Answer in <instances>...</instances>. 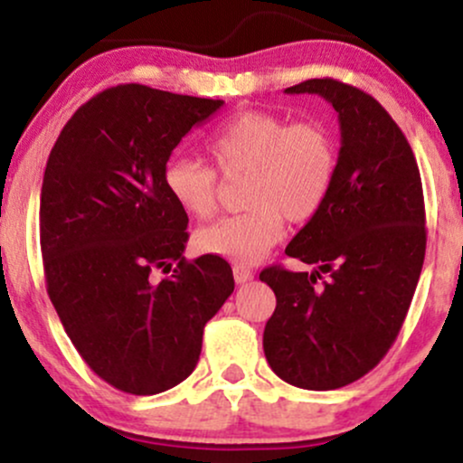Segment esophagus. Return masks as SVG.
<instances>
[{"label":"esophagus","mask_w":463,"mask_h":463,"mask_svg":"<svg viewBox=\"0 0 463 463\" xmlns=\"http://www.w3.org/2000/svg\"><path fill=\"white\" fill-rule=\"evenodd\" d=\"M232 274H235V281L240 283V286H241V283H248L252 277H255L250 268H246V266H235V268H232Z\"/></svg>","instance_id":"obj_1"}]
</instances>
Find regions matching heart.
<instances>
[{
  "mask_svg": "<svg viewBox=\"0 0 463 463\" xmlns=\"http://www.w3.org/2000/svg\"><path fill=\"white\" fill-rule=\"evenodd\" d=\"M206 151L223 177L246 175L240 215L200 228L195 246L204 255L255 263L281 241L289 223H307L332 193L338 146L318 120L292 123L272 111H240L217 127ZM206 162L171 157L162 182L186 215L206 220L220 200V177Z\"/></svg>",
  "mask_w": 463,
  "mask_h": 463,
  "instance_id": "heart-1",
  "label": "heart"
}]
</instances>
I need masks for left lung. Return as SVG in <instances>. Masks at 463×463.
<instances>
[{
  "instance_id": "obj_1",
  "label": "left lung",
  "mask_w": 463,
  "mask_h": 463,
  "mask_svg": "<svg viewBox=\"0 0 463 463\" xmlns=\"http://www.w3.org/2000/svg\"><path fill=\"white\" fill-rule=\"evenodd\" d=\"M286 91L332 103L340 151L327 202L286 248L317 270L259 274L277 297L263 352L286 383L329 391L372 372L402 329L426 252L424 193L409 140L373 96L336 79Z\"/></svg>"
}]
</instances>
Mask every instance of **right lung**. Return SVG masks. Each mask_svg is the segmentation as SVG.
Returning <instances> with one entry per match:
<instances>
[{
  "instance_id": "right-lung-1",
  "label": "right lung",
  "mask_w": 463,
  "mask_h": 463,
  "mask_svg": "<svg viewBox=\"0 0 463 463\" xmlns=\"http://www.w3.org/2000/svg\"><path fill=\"white\" fill-rule=\"evenodd\" d=\"M222 105L116 85L80 105L50 151L39 206L48 297L80 358L125 393L189 378L204 325L235 289L222 257L186 261L189 217L162 182L171 151Z\"/></svg>"
}]
</instances>
